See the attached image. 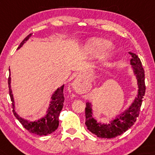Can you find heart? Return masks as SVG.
Here are the masks:
<instances>
[{
	"label": "heart",
	"instance_id": "1",
	"mask_svg": "<svg viewBox=\"0 0 155 155\" xmlns=\"http://www.w3.org/2000/svg\"><path fill=\"white\" fill-rule=\"evenodd\" d=\"M111 43L109 41L104 38H94L89 41L86 46V51L91 57L96 58L102 54L105 51L111 47ZM108 55L104 57V60H106L108 58Z\"/></svg>",
	"mask_w": 155,
	"mask_h": 155
}]
</instances>
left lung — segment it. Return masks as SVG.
<instances>
[{
	"label": "left lung",
	"instance_id": "left-lung-1",
	"mask_svg": "<svg viewBox=\"0 0 155 155\" xmlns=\"http://www.w3.org/2000/svg\"><path fill=\"white\" fill-rule=\"evenodd\" d=\"M129 54L132 57L130 64L132 65L133 72L136 76L138 86V95L131 106L123 113L116 117L114 120H111L110 123L101 124L100 122H97V121L92 117L91 104L88 102L86 104L85 124L90 132L100 138H111L120 136L130 128L139 115L140 106L146 90L144 70L138 55L133 52H129Z\"/></svg>",
	"mask_w": 155,
	"mask_h": 155
}]
</instances>
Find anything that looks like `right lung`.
Returning a JSON list of instances; mask_svg holds the SVG:
<instances>
[{
  "label": "right lung",
  "instance_id": "obj_1",
  "mask_svg": "<svg viewBox=\"0 0 155 155\" xmlns=\"http://www.w3.org/2000/svg\"><path fill=\"white\" fill-rule=\"evenodd\" d=\"M33 33H31L26 37L24 40L21 42L17 49L22 47V46L25 43V41L29 39ZM10 71V69H9ZM11 74H9L8 79V90H9V95L11 97V101H12V108H13V113L15 114L16 118L19 121L21 124H22L23 127L25 128L27 130L29 131L30 133H33L35 135H39V136H47L48 134H50L54 132L55 130L58 127L59 125V115L62 108L63 107L64 103V94H63V88L64 85L58 88V90L54 92L52 96H51V101L49 104V107L48 108L47 114L41 119L38 121H34V122H29V121L24 120L22 117H20L16 113L15 110V101H14L13 95H12V89H11Z\"/></svg>",
  "mask_w": 155,
  "mask_h": 155
}]
</instances>
